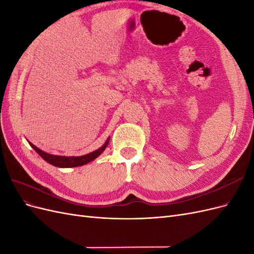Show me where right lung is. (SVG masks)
I'll use <instances>...</instances> for the list:
<instances>
[{"label":"right lung","mask_w":254,"mask_h":254,"mask_svg":"<svg viewBox=\"0 0 254 254\" xmlns=\"http://www.w3.org/2000/svg\"><path fill=\"white\" fill-rule=\"evenodd\" d=\"M109 140H107V142L104 144V146H102L101 148L93 151V152H90L88 155H84V156H80V157H61V156H54V155H50V153H47L42 151L41 149H39L34 144H32L29 142L30 146L39 153V156H41V158H43L47 162H49L50 164L54 165V166H57V167H76V166H81L87 164L89 162H91L92 160L96 159L101 153L106 149L107 145L109 143Z\"/></svg>","instance_id":"obj_1"}]
</instances>
